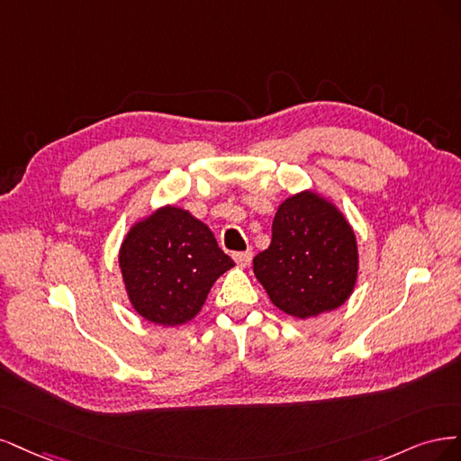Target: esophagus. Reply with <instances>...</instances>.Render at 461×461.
<instances>
[{
    "label": "esophagus",
    "mask_w": 461,
    "mask_h": 461,
    "mask_svg": "<svg viewBox=\"0 0 461 461\" xmlns=\"http://www.w3.org/2000/svg\"><path fill=\"white\" fill-rule=\"evenodd\" d=\"M233 260L237 262V266H241V268H247L252 260V250L247 249L243 252H233Z\"/></svg>",
    "instance_id": "34e87169"
}]
</instances>
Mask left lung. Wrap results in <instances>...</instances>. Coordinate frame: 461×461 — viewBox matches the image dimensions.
I'll use <instances>...</instances> for the list:
<instances>
[{
  "label": "left lung",
  "instance_id": "left-lung-1",
  "mask_svg": "<svg viewBox=\"0 0 461 461\" xmlns=\"http://www.w3.org/2000/svg\"><path fill=\"white\" fill-rule=\"evenodd\" d=\"M358 243L347 216L314 189L279 204L272 243L252 260L274 306L306 320L343 306L358 279Z\"/></svg>",
  "mask_w": 461,
  "mask_h": 461
}]
</instances>
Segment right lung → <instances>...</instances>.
I'll use <instances>...</instances> for the list:
<instances>
[{
    "label": "right lung",
    "mask_w": 461,
    "mask_h": 461,
    "mask_svg": "<svg viewBox=\"0 0 461 461\" xmlns=\"http://www.w3.org/2000/svg\"><path fill=\"white\" fill-rule=\"evenodd\" d=\"M118 266L131 308L147 321L177 328L199 314L214 281L235 262L204 221L165 204L133 221Z\"/></svg>",
    "instance_id": "right-lung-1"
}]
</instances>
